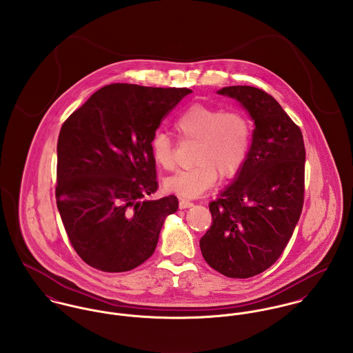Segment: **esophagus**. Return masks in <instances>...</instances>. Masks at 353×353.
I'll return each instance as SVG.
<instances>
[{"mask_svg":"<svg viewBox=\"0 0 353 353\" xmlns=\"http://www.w3.org/2000/svg\"><path fill=\"white\" fill-rule=\"evenodd\" d=\"M194 203L192 201H189V200H183V199H181L179 200V208L181 209H186V208H192Z\"/></svg>","mask_w":353,"mask_h":353,"instance_id":"1","label":"esophagus"}]
</instances>
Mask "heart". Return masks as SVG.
Segmentation results:
<instances>
[{"label":"heart","instance_id":"b5f03b06","mask_svg":"<svg viewBox=\"0 0 353 353\" xmlns=\"http://www.w3.org/2000/svg\"><path fill=\"white\" fill-rule=\"evenodd\" d=\"M174 128L181 139L197 140L194 161L165 181V189L183 199H196L221 178L234 176L248 160L252 148V126L249 117L239 110L196 103L185 108ZM153 160L164 170L175 164L174 143L165 132L151 139Z\"/></svg>","mask_w":353,"mask_h":353}]
</instances>
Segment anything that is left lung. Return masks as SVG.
I'll return each mask as SVG.
<instances>
[{"mask_svg": "<svg viewBox=\"0 0 353 353\" xmlns=\"http://www.w3.org/2000/svg\"><path fill=\"white\" fill-rule=\"evenodd\" d=\"M217 94L239 101L254 121L250 153L234 182L209 203L212 225L200 241L210 268L249 279L288 245L304 201L305 150L299 126L273 97L249 85Z\"/></svg>", "mask_w": 353, "mask_h": 353, "instance_id": "left-lung-1", "label": "left lung"}]
</instances>
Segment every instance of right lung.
<instances>
[{
	"label": "right lung",
	"mask_w": 353,
	"mask_h": 353,
	"mask_svg": "<svg viewBox=\"0 0 353 353\" xmlns=\"http://www.w3.org/2000/svg\"><path fill=\"white\" fill-rule=\"evenodd\" d=\"M192 90L110 84L63 122L57 144V206L73 249L103 272L151 256L178 199L157 190L151 139Z\"/></svg>",
	"instance_id": "obj_1"
}]
</instances>
